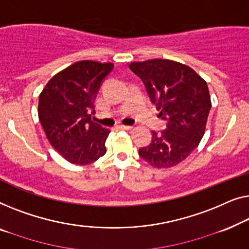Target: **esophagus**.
Wrapping results in <instances>:
<instances>
[{
	"label": "esophagus",
	"mask_w": 249,
	"mask_h": 249,
	"mask_svg": "<svg viewBox=\"0 0 249 249\" xmlns=\"http://www.w3.org/2000/svg\"><path fill=\"white\" fill-rule=\"evenodd\" d=\"M117 128H120V129H132V126L120 124V125H117Z\"/></svg>",
	"instance_id": "34e87169"
}]
</instances>
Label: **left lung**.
<instances>
[{
	"mask_svg": "<svg viewBox=\"0 0 249 249\" xmlns=\"http://www.w3.org/2000/svg\"><path fill=\"white\" fill-rule=\"evenodd\" d=\"M129 69L141 78L158 116L167 122L161 133L152 131L151 143L139 149V155L156 168L177 166L204 135L211 109L208 85L190 66L170 59L133 62Z\"/></svg>",
	"mask_w": 249,
	"mask_h": 249,
	"instance_id": "8db88e82",
	"label": "left lung"
}]
</instances>
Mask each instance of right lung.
Returning a JSON list of instances; mask_svg holds the SVG:
<instances>
[{
  "mask_svg": "<svg viewBox=\"0 0 249 249\" xmlns=\"http://www.w3.org/2000/svg\"><path fill=\"white\" fill-rule=\"evenodd\" d=\"M113 63L80 61L55 74L39 94L38 117L52 146L73 164L106 153L109 129L94 123V101Z\"/></svg>",
  "mask_w": 249,
  "mask_h": 249,
  "instance_id": "add662e5",
  "label": "right lung"
}]
</instances>
